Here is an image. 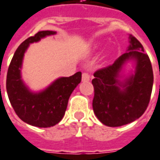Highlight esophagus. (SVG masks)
Listing matches in <instances>:
<instances>
[{
  "label": "esophagus",
  "instance_id": "1",
  "mask_svg": "<svg viewBox=\"0 0 160 160\" xmlns=\"http://www.w3.org/2000/svg\"><path fill=\"white\" fill-rule=\"evenodd\" d=\"M90 80V75L88 74V72H84L82 74V81L83 82H88Z\"/></svg>",
  "mask_w": 160,
  "mask_h": 160
}]
</instances>
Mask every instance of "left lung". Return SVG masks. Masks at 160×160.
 I'll use <instances>...</instances> for the list:
<instances>
[{
	"label": "left lung",
	"instance_id": "obj_1",
	"mask_svg": "<svg viewBox=\"0 0 160 160\" xmlns=\"http://www.w3.org/2000/svg\"><path fill=\"white\" fill-rule=\"evenodd\" d=\"M127 52L114 63L93 73L92 108L100 122L107 127H121L133 122L145 112L153 85L150 59L141 43L129 35ZM135 63V71L127 77L122 74L127 62Z\"/></svg>",
	"mask_w": 160,
	"mask_h": 160
}]
</instances>
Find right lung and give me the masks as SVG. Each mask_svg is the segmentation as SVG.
I'll return each mask as SVG.
<instances>
[{"label":"right lung","instance_id":"obj_1","mask_svg":"<svg viewBox=\"0 0 160 160\" xmlns=\"http://www.w3.org/2000/svg\"><path fill=\"white\" fill-rule=\"evenodd\" d=\"M55 33L47 30L28 38L16 49L8 70L6 87L10 103L18 117L33 127H51L60 122L69 97L81 81V72H77L70 77L58 78L42 91L33 92L22 80L23 57L30 44Z\"/></svg>","mask_w":160,"mask_h":160}]
</instances>
